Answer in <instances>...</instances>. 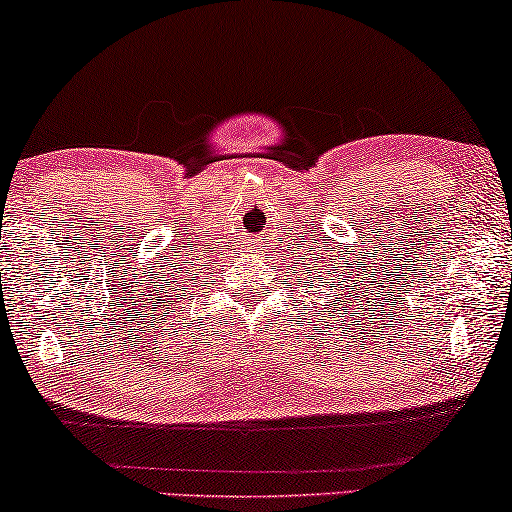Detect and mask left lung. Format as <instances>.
<instances>
[{
	"mask_svg": "<svg viewBox=\"0 0 512 512\" xmlns=\"http://www.w3.org/2000/svg\"><path fill=\"white\" fill-rule=\"evenodd\" d=\"M329 275H331V272H329ZM317 282H320V280H317ZM317 289H320V287H317ZM327 289H329V287H327ZM343 301L348 303V298H345V289H343ZM343 301H341V303H343Z\"/></svg>",
	"mask_w": 512,
	"mask_h": 512,
	"instance_id": "1",
	"label": "left lung"
}]
</instances>
